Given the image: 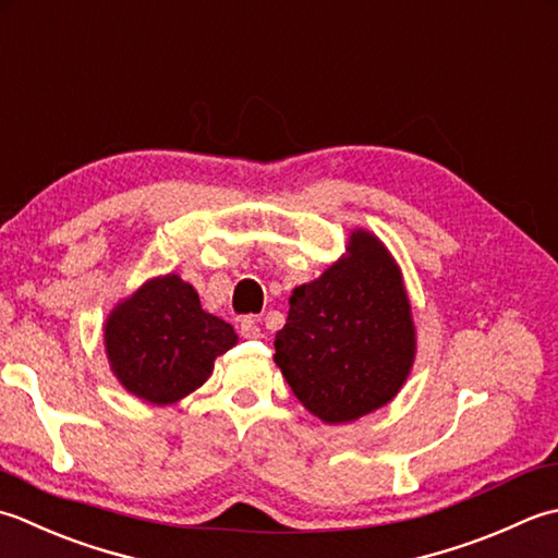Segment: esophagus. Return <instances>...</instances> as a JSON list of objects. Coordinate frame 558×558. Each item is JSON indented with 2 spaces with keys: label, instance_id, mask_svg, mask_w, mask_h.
Here are the masks:
<instances>
[{
  "label": "esophagus",
  "instance_id": "esophagus-1",
  "mask_svg": "<svg viewBox=\"0 0 558 558\" xmlns=\"http://www.w3.org/2000/svg\"><path fill=\"white\" fill-rule=\"evenodd\" d=\"M241 335H243L245 339L263 337V329H259V323L255 320L253 315H247V317H243V320H241Z\"/></svg>",
  "mask_w": 558,
  "mask_h": 558
}]
</instances>
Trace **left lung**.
Masks as SVG:
<instances>
[{
  "label": "left lung",
  "mask_w": 558,
  "mask_h": 558,
  "mask_svg": "<svg viewBox=\"0 0 558 558\" xmlns=\"http://www.w3.org/2000/svg\"><path fill=\"white\" fill-rule=\"evenodd\" d=\"M275 363L325 424H349L395 400L416 359L402 269L378 235L349 233L347 255L291 291Z\"/></svg>",
  "instance_id": "left-lung-1"
}]
</instances>
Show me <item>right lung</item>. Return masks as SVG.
Wrapping results in <instances>:
<instances>
[{
  "instance_id": "add662e5",
  "label": "right lung",
  "mask_w": 558,
  "mask_h": 558,
  "mask_svg": "<svg viewBox=\"0 0 558 558\" xmlns=\"http://www.w3.org/2000/svg\"><path fill=\"white\" fill-rule=\"evenodd\" d=\"M110 371L130 395L163 407L202 388L216 356L238 344L233 325L202 308L178 275L144 281L104 325Z\"/></svg>"
}]
</instances>
